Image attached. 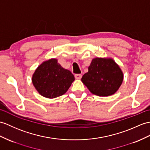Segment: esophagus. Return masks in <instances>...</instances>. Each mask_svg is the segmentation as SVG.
Masks as SVG:
<instances>
[{
  "label": "esophagus",
  "mask_w": 150,
  "mask_h": 150,
  "mask_svg": "<svg viewBox=\"0 0 150 150\" xmlns=\"http://www.w3.org/2000/svg\"><path fill=\"white\" fill-rule=\"evenodd\" d=\"M75 77L76 79H81L82 78V75L81 74H75Z\"/></svg>",
  "instance_id": "esophagus-1"
}]
</instances>
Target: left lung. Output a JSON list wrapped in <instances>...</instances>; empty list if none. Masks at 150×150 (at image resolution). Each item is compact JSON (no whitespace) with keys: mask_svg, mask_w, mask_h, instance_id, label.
I'll list each match as a JSON object with an SVG mask.
<instances>
[{"mask_svg":"<svg viewBox=\"0 0 150 150\" xmlns=\"http://www.w3.org/2000/svg\"><path fill=\"white\" fill-rule=\"evenodd\" d=\"M123 80V72L114 60L97 57L93 59L81 81L94 95L107 96L117 91Z\"/></svg>","mask_w":150,"mask_h":150,"instance_id":"obj_1","label":"left lung"}]
</instances>
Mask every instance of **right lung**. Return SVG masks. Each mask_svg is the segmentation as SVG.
Segmentation results:
<instances>
[{
  "instance_id": "add662e5",
  "label": "right lung",
  "mask_w": 150,
  "mask_h": 150,
  "mask_svg": "<svg viewBox=\"0 0 150 150\" xmlns=\"http://www.w3.org/2000/svg\"><path fill=\"white\" fill-rule=\"evenodd\" d=\"M74 80L71 71L62 68L55 59L43 62L36 69L32 78L38 92L48 98L64 95Z\"/></svg>"
}]
</instances>
